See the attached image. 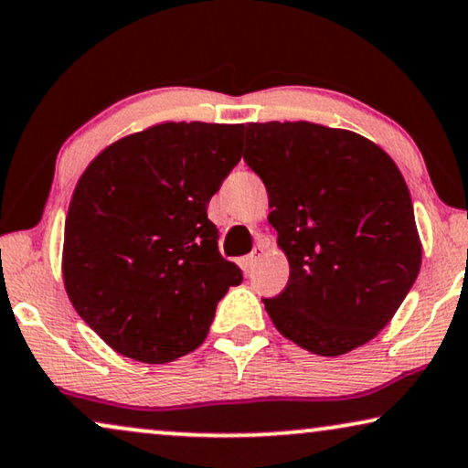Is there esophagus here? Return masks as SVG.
<instances>
[{"mask_svg":"<svg viewBox=\"0 0 468 468\" xmlns=\"http://www.w3.org/2000/svg\"><path fill=\"white\" fill-rule=\"evenodd\" d=\"M261 255H264V249H261V247H255L253 251L247 255V264H249V268L258 266V261L261 260Z\"/></svg>","mask_w":468,"mask_h":468,"instance_id":"esophagus-1","label":"esophagus"}]
</instances>
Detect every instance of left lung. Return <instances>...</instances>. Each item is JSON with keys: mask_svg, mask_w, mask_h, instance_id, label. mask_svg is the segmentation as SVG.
<instances>
[{"mask_svg": "<svg viewBox=\"0 0 468 468\" xmlns=\"http://www.w3.org/2000/svg\"><path fill=\"white\" fill-rule=\"evenodd\" d=\"M249 168L266 185L290 281L264 298L285 338L317 356H343L377 336L421 266L409 187L392 157L347 130L249 123Z\"/></svg>", "mask_w": 468, "mask_h": 468, "instance_id": "obj_1", "label": "left lung"}]
</instances>
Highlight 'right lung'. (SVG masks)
I'll return each instance as SVG.
<instances>
[{
  "label": "right lung",
  "mask_w": 468,
  "mask_h": 468,
  "mask_svg": "<svg viewBox=\"0 0 468 468\" xmlns=\"http://www.w3.org/2000/svg\"><path fill=\"white\" fill-rule=\"evenodd\" d=\"M245 125L159 123L82 172L66 217L63 283L121 356L164 364L204 343L242 271L219 253L207 207L240 162Z\"/></svg>",
  "instance_id": "add662e5"
}]
</instances>
